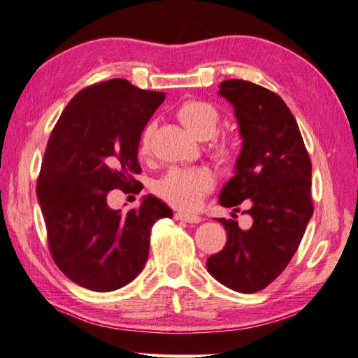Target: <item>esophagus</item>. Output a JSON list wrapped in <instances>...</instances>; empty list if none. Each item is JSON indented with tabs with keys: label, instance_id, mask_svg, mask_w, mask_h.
I'll return each mask as SVG.
<instances>
[{
	"label": "esophagus",
	"instance_id": "obj_1",
	"mask_svg": "<svg viewBox=\"0 0 358 358\" xmlns=\"http://www.w3.org/2000/svg\"><path fill=\"white\" fill-rule=\"evenodd\" d=\"M174 218L179 220V221L190 222V224H198V222H201V217H199V215L187 213V212H176V213H174Z\"/></svg>",
	"mask_w": 358,
	"mask_h": 358
}]
</instances>
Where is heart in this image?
Listing matches in <instances>:
<instances>
[{"instance_id":"obj_1","label":"heart","mask_w":358,"mask_h":358,"mask_svg":"<svg viewBox=\"0 0 358 358\" xmlns=\"http://www.w3.org/2000/svg\"><path fill=\"white\" fill-rule=\"evenodd\" d=\"M176 117L182 126L199 140L208 138L213 134L218 123V112L212 104L206 101H185L182 103ZM151 126H146L138 138V156L146 157L150 154ZM213 154L221 160H232L235 156V146L231 140H220L213 145ZM213 185L212 174L206 168H171L164 178H160L154 192L168 204L178 208H193L201 198L210 190Z\"/></svg>"}]
</instances>
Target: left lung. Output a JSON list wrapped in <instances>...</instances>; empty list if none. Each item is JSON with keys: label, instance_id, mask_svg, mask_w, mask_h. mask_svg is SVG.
I'll list each match as a JSON object with an SVG mask.
<instances>
[{"label": "left lung", "instance_id": "8db88e82", "mask_svg": "<svg viewBox=\"0 0 358 358\" xmlns=\"http://www.w3.org/2000/svg\"><path fill=\"white\" fill-rule=\"evenodd\" d=\"M218 95L234 106L243 140L234 176L218 201L237 207L248 199L252 226L241 229L238 221L218 218L227 241L207 259V271L235 292L255 293L271 284L298 251L313 215L312 162L293 113L275 93L227 79Z\"/></svg>", "mask_w": 358, "mask_h": 358}]
</instances>
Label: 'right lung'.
<instances>
[{"mask_svg": "<svg viewBox=\"0 0 358 358\" xmlns=\"http://www.w3.org/2000/svg\"><path fill=\"white\" fill-rule=\"evenodd\" d=\"M164 99L110 79L80 90L54 126L37 198L52 259L74 284L99 293L127 285L148 260L154 222L173 218L152 194L127 213L107 206L113 188L140 185L138 138Z\"/></svg>", "mask_w": 358, "mask_h": 358, "instance_id": "1", "label": "right lung"}]
</instances>
